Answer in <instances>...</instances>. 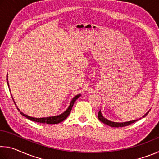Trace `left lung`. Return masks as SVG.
Returning <instances> with one entry per match:
<instances>
[{
	"mask_svg": "<svg viewBox=\"0 0 159 159\" xmlns=\"http://www.w3.org/2000/svg\"><path fill=\"white\" fill-rule=\"evenodd\" d=\"M149 112V111H148L146 114H145L143 116L142 118H144L148 114V113ZM98 118L99 120H100L101 122H102L104 124H106L109 126H111V127H114V128H120V127H124V126H127L130 125L131 123H134L135 121H137L138 119H136V120H130V121H126V122H122V123H118V122H113L111 121V120H109L108 119H107L106 118H104L103 116V115H102V112H101V110L99 111L98 113ZM140 118H139V119H140Z\"/></svg>",
	"mask_w": 159,
	"mask_h": 159,
	"instance_id": "8db88e82",
	"label": "left lung"
}]
</instances>
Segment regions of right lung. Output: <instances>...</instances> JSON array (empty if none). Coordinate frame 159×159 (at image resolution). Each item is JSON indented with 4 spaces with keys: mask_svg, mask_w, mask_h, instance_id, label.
Returning a JSON list of instances; mask_svg holds the SVG:
<instances>
[{
    "mask_svg": "<svg viewBox=\"0 0 159 159\" xmlns=\"http://www.w3.org/2000/svg\"><path fill=\"white\" fill-rule=\"evenodd\" d=\"M7 85H8V88H9V90H10V85H9V83H8V79H7ZM80 95H80V94H79V95L74 96V98H72L71 102H70L69 106L68 107V108L66 109V111H64L62 114H61L60 115H57V116H49V117H45V118H34V117H31V116H29L26 115L25 114H24L23 112H21L20 111V109H19L17 107V108L18 109V111L20 112V114L22 115L23 116H25L26 118H28V119L32 120V121L38 122V123H47V124H57V123H61V121H63L64 120H65L66 118L68 117V116L69 115L70 112H71V111L72 107H73L75 101H76V99L79 98ZM11 96H12V98L13 99V101H14L15 104H16L14 100V99H13V98H12V95H11Z\"/></svg>",
    "mask_w": 159,
    "mask_h": 159,
    "instance_id": "obj_1",
    "label": "right lung"
}]
</instances>
